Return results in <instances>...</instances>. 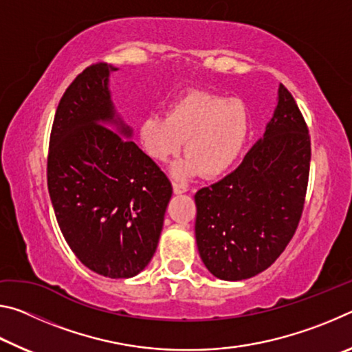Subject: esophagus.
I'll return each instance as SVG.
<instances>
[{
	"label": "esophagus",
	"mask_w": 352,
	"mask_h": 352,
	"mask_svg": "<svg viewBox=\"0 0 352 352\" xmlns=\"http://www.w3.org/2000/svg\"><path fill=\"white\" fill-rule=\"evenodd\" d=\"M172 186H174V192H175V194H183V192H186V190H188V186H186V184L178 183V182H174V183H172Z\"/></svg>",
	"instance_id": "esophagus-1"
}]
</instances>
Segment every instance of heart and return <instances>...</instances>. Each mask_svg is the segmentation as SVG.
<instances>
[{"mask_svg": "<svg viewBox=\"0 0 352 352\" xmlns=\"http://www.w3.org/2000/svg\"><path fill=\"white\" fill-rule=\"evenodd\" d=\"M248 127V113L239 99L190 91L168 113L142 119L138 138L142 148L162 163L175 157L186 140L188 157L172 168V174L183 178L204 172L206 177H219L241 155Z\"/></svg>", "mask_w": 352, "mask_h": 352, "instance_id": "b5f03b06", "label": "heart"}]
</instances>
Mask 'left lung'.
I'll return each mask as SVG.
<instances>
[{
    "label": "left lung",
    "instance_id": "left-lung-1",
    "mask_svg": "<svg viewBox=\"0 0 352 352\" xmlns=\"http://www.w3.org/2000/svg\"><path fill=\"white\" fill-rule=\"evenodd\" d=\"M311 135L283 83L264 138L239 168L194 195L200 258L225 281L252 278L275 262L294 237L305 210Z\"/></svg>",
    "mask_w": 352,
    "mask_h": 352
}]
</instances>
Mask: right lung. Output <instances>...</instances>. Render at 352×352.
I'll return each instance as SVG.
<instances>
[{"instance_id":"obj_1","label":"right lung","mask_w":352,"mask_h":352,"mask_svg":"<svg viewBox=\"0 0 352 352\" xmlns=\"http://www.w3.org/2000/svg\"><path fill=\"white\" fill-rule=\"evenodd\" d=\"M104 62L87 67L58 102L47 152V189L65 241L102 276L138 275L163 230L172 184L115 116ZM116 126V133L108 127Z\"/></svg>"}]
</instances>
